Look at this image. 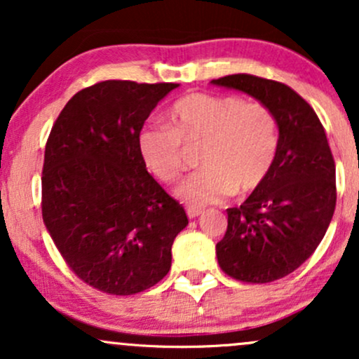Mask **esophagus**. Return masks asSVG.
<instances>
[{
    "mask_svg": "<svg viewBox=\"0 0 359 359\" xmlns=\"http://www.w3.org/2000/svg\"><path fill=\"white\" fill-rule=\"evenodd\" d=\"M185 211H187V216H189V219H196V217H199L201 214L204 212L203 209H199V208H194V205H187V209H185Z\"/></svg>",
    "mask_w": 359,
    "mask_h": 359,
    "instance_id": "1",
    "label": "esophagus"
}]
</instances>
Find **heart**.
Returning a JSON list of instances; mask_svg holds the SVG:
<instances>
[{"mask_svg":"<svg viewBox=\"0 0 359 359\" xmlns=\"http://www.w3.org/2000/svg\"><path fill=\"white\" fill-rule=\"evenodd\" d=\"M140 154L148 170L175 184L187 170V150H199L204 168L182 184L189 204H217L248 196L266 182L280 148L278 119L263 102L240 96L194 93L168 111V126L151 125L140 133Z\"/></svg>","mask_w":359,"mask_h":359,"instance_id":"obj_1","label":"heart"}]
</instances>
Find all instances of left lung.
Instances as JSON below:
<instances>
[{"label": "left lung", "instance_id": "8db88e82", "mask_svg": "<svg viewBox=\"0 0 359 359\" xmlns=\"http://www.w3.org/2000/svg\"><path fill=\"white\" fill-rule=\"evenodd\" d=\"M266 104L278 119L280 148L266 182L240 208L216 245L231 278L270 283L297 270L323 241L336 208V163L323 123L294 89L250 74L212 79Z\"/></svg>", "mask_w": 359, "mask_h": 359}]
</instances>
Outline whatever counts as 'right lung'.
<instances>
[{
  "instance_id": "right-lung-1",
  "label": "right lung",
  "mask_w": 359,
  "mask_h": 359,
  "mask_svg": "<svg viewBox=\"0 0 359 359\" xmlns=\"http://www.w3.org/2000/svg\"><path fill=\"white\" fill-rule=\"evenodd\" d=\"M179 84L102 81L60 111L45 147L42 217L82 282L133 295L170 270L172 245L189 224L184 208L147 172L143 123Z\"/></svg>"
}]
</instances>
